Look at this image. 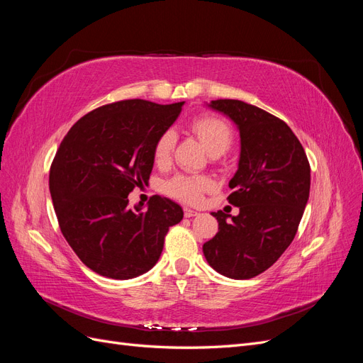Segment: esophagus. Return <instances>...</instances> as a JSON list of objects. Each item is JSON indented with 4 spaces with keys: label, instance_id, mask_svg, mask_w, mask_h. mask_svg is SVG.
<instances>
[{
    "label": "esophagus",
    "instance_id": "esophagus-1",
    "mask_svg": "<svg viewBox=\"0 0 363 363\" xmlns=\"http://www.w3.org/2000/svg\"><path fill=\"white\" fill-rule=\"evenodd\" d=\"M196 215H199V212L192 211V208H189V207H184V216L186 218H192V216H196Z\"/></svg>",
    "mask_w": 363,
    "mask_h": 363
}]
</instances>
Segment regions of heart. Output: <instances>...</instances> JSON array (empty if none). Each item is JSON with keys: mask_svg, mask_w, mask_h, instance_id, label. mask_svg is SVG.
<instances>
[{"mask_svg": "<svg viewBox=\"0 0 363 363\" xmlns=\"http://www.w3.org/2000/svg\"><path fill=\"white\" fill-rule=\"evenodd\" d=\"M191 128L200 138L203 145L212 156H223L233 144V131L224 119L206 115L192 121ZM175 144L174 131L167 130L162 133L155 145V162L157 164H167L171 159V152ZM212 189V180L204 175L179 174L164 184V191L174 199L184 203H199L201 195Z\"/></svg>", "mask_w": 363, "mask_h": 363, "instance_id": "b5f03b06", "label": "heart"}]
</instances>
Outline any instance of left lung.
I'll use <instances>...</instances> for the list:
<instances>
[{
    "label": "left lung",
    "mask_w": 363,
    "mask_h": 363,
    "mask_svg": "<svg viewBox=\"0 0 363 363\" xmlns=\"http://www.w3.org/2000/svg\"><path fill=\"white\" fill-rule=\"evenodd\" d=\"M207 106L232 119L239 131L238 171L227 199L239 213L212 212L218 233L203 252L216 272L247 280L274 265L294 240L309 200L311 164L281 119L239 100Z\"/></svg>",
    "instance_id": "left-lung-1"
}]
</instances>
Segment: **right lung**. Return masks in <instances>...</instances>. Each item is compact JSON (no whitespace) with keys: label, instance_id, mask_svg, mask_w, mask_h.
I'll use <instances>...</instances> for the list:
<instances>
[{"label":"right lung","instance_id":"obj_1","mask_svg":"<svg viewBox=\"0 0 363 363\" xmlns=\"http://www.w3.org/2000/svg\"><path fill=\"white\" fill-rule=\"evenodd\" d=\"M184 101L124 100L80 118L52 160L50 192L62 233L87 268L128 280L156 265L183 208L164 196L128 207V194L150 180L155 145Z\"/></svg>","mask_w":363,"mask_h":363}]
</instances>
